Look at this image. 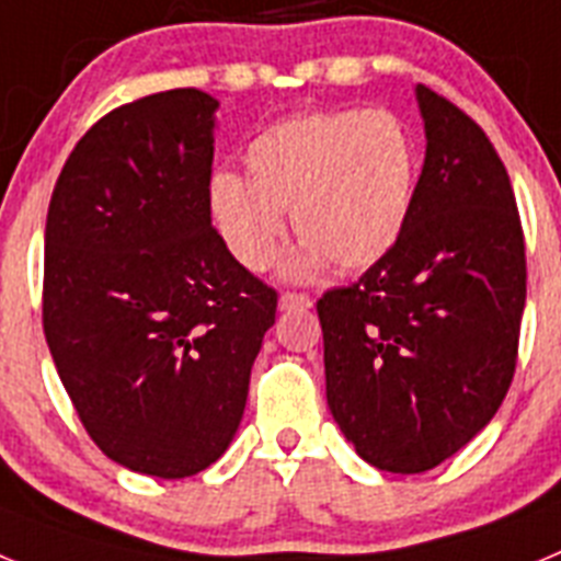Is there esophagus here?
<instances>
[{
	"instance_id": "1",
	"label": "esophagus",
	"mask_w": 561,
	"mask_h": 561,
	"mask_svg": "<svg viewBox=\"0 0 561 561\" xmlns=\"http://www.w3.org/2000/svg\"><path fill=\"white\" fill-rule=\"evenodd\" d=\"M280 311H295V309H311L309 295H297V291H284L280 300H277Z\"/></svg>"
}]
</instances>
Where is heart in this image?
I'll return each instance as SVG.
<instances>
[{
  "label": "heart",
  "mask_w": 561,
  "mask_h": 561,
  "mask_svg": "<svg viewBox=\"0 0 561 561\" xmlns=\"http://www.w3.org/2000/svg\"><path fill=\"white\" fill-rule=\"evenodd\" d=\"M247 180L219 173L210 210L227 250L247 270L275 261L289 210L306 241L297 275L325 261L354 272L388 255L404 232L415 193V146L385 108L314 112L275 123L244 153Z\"/></svg>",
  "instance_id": "b5f03b06"
}]
</instances>
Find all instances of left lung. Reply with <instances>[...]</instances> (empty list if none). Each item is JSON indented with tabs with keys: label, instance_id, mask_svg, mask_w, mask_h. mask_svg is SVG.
I'll use <instances>...</instances> for the list:
<instances>
[{
	"label": "left lung",
	"instance_id": "8db88e82",
	"mask_svg": "<svg viewBox=\"0 0 561 561\" xmlns=\"http://www.w3.org/2000/svg\"><path fill=\"white\" fill-rule=\"evenodd\" d=\"M427 157L404 232L317 300L325 396L362 460L396 474L453 458L494 419L517 368L525 241L483 128L415 87Z\"/></svg>",
	"mask_w": 561,
	"mask_h": 561
}]
</instances>
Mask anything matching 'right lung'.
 Returning a JSON list of instances; mask_svg holds the SVG:
<instances>
[{
    "label": "right lung",
    "mask_w": 561,
    "mask_h": 561,
    "mask_svg": "<svg viewBox=\"0 0 561 561\" xmlns=\"http://www.w3.org/2000/svg\"><path fill=\"white\" fill-rule=\"evenodd\" d=\"M219 101L168 89L83 134L44 230V336L101 453L191 478L225 455L277 291L210 221Z\"/></svg>",
    "instance_id": "right-lung-1"
}]
</instances>
